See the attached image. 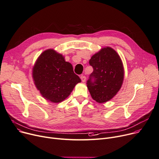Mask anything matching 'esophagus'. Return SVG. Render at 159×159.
<instances>
[{"instance_id": "34e87169", "label": "esophagus", "mask_w": 159, "mask_h": 159, "mask_svg": "<svg viewBox=\"0 0 159 159\" xmlns=\"http://www.w3.org/2000/svg\"><path fill=\"white\" fill-rule=\"evenodd\" d=\"M80 78H81V81H82L83 82H85V81H86V76H85L81 75V76H80Z\"/></svg>"}]
</instances>
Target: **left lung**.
I'll return each instance as SVG.
<instances>
[{
	"mask_svg": "<svg viewBox=\"0 0 159 159\" xmlns=\"http://www.w3.org/2000/svg\"><path fill=\"white\" fill-rule=\"evenodd\" d=\"M89 64L93 70L87 85L92 99L99 103L111 99L124 80V67L119 55L113 49L104 48L92 57Z\"/></svg>",
	"mask_w": 159,
	"mask_h": 159,
	"instance_id": "8db88e82",
	"label": "left lung"
}]
</instances>
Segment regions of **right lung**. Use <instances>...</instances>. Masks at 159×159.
Instances as JSON below:
<instances>
[{
	"mask_svg": "<svg viewBox=\"0 0 159 159\" xmlns=\"http://www.w3.org/2000/svg\"><path fill=\"white\" fill-rule=\"evenodd\" d=\"M33 78L44 98L56 103L66 99L81 82L72 65L53 50H48L39 56L33 68Z\"/></svg>",
	"mask_w": 159,
	"mask_h": 159,
	"instance_id": "right-lung-1",
	"label": "right lung"
}]
</instances>
